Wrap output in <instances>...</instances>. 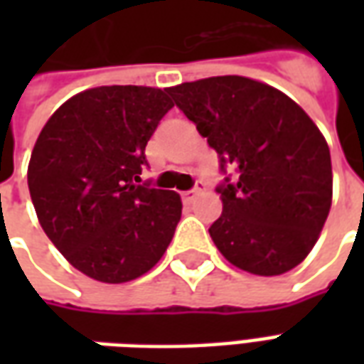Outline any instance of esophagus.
<instances>
[{"mask_svg":"<svg viewBox=\"0 0 364 364\" xmlns=\"http://www.w3.org/2000/svg\"><path fill=\"white\" fill-rule=\"evenodd\" d=\"M203 189H205V183H203V181L195 183V189L185 191V193H181L183 203H193V200H195V197H197L198 193H200Z\"/></svg>","mask_w":364,"mask_h":364,"instance_id":"obj_1","label":"esophagus"}]
</instances>
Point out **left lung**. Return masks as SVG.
<instances>
[{
	"label": "left lung",
	"instance_id": "obj_1",
	"mask_svg": "<svg viewBox=\"0 0 364 364\" xmlns=\"http://www.w3.org/2000/svg\"><path fill=\"white\" fill-rule=\"evenodd\" d=\"M220 159V218L208 228L226 259L273 277L302 263L331 206L326 138L290 97L242 75H218L169 87Z\"/></svg>",
	"mask_w": 364,
	"mask_h": 364
}]
</instances>
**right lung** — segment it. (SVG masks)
I'll use <instances>...</instances> for the list:
<instances>
[{"label": "right lung", "mask_w": 364, "mask_h": 364, "mask_svg": "<svg viewBox=\"0 0 364 364\" xmlns=\"http://www.w3.org/2000/svg\"><path fill=\"white\" fill-rule=\"evenodd\" d=\"M171 107L167 90L103 85L68 99L38 134L27 175L38 222L95 281L148 273L181 220L175 191L140 183L146 144Z\"/></svg>", "instance_id": "add662e5"}]
</instances>
